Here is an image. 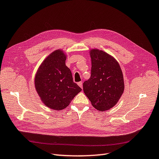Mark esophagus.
Masks as SVG:
<instances>
[{"mask_svg":"<svg viewBox=\"0 0 159 159\" xmlns=\"http://www.w3.org/2000/svg\"><path fill=\"white\" fill-rule=\"evenodd\" d=\"M78 85H79V86H80L81 89L83 88V86H82V82H81V81H80V82H78Z\"/></svg>","mask_w":159,"mask_h":159,"instance_id":"obj_1","label":"esophagus"}]
</instances>
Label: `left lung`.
<instances>
[{
  "label": "left lung",
  "instance_id": "1",
  "mask_svg": "<svg viewBox=\"0 0 159 159\" xmlns=\"http://www.w3.org/2000/svg\"><path fill=\"white\" fill-rule=\"evenodd\" d=\"M91 76L83 84V89L94 108L110 110L117 104L124 90L122 71L118 62L105 51L92 49Z\"/></svg>",
  "mask_w": 159,
  "mask_h": 159
}]
</instances>
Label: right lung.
Listing matches in <instances>:
<instances>
[{
  "label": "right lung",
  "instance_id": "obj_1",
  "mask_svg": "<svg viewBox=\"0 0 159 159\" xmlns=\"http://www.w3.org/2000/svg\"><path fill=\"white\" fill-rule=\"evenodd\" d=\"M66 56L63 50L53 51L41 63L35 76L39 96L47 107L55 110L66 108L81 91L66 65Z\"/></svg>",
  "mask_w": 159,
  "mask_h": 159
}]
</instances>
